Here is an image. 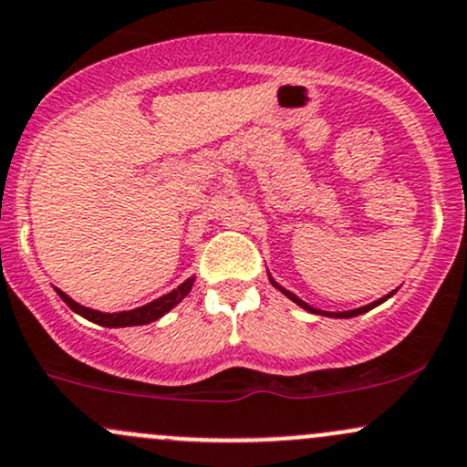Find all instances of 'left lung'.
<instances>
[{
    "label": "left lung",
    "instance_id": "obj_1",
    "mask_svg": "<svg viewBox=\"0 0 467 467\" xmlns=\"http://www.w3.org/2000/svg\"><path fill=\"white\" fill-rule=\"evenodd\" d=\"M268 277H271V275H268ZM271 284L275 288H277V291H282L284 296H286L288 299H293V302L297 304V306H302L304 311H308V313H316V316H327V317H356V316H360V313H367V311H371V308L374 306H378V304H382L385 302V299H389L391 296H394V291L389 293V296H385V297H380V299H376V302H371V304H367V306H360V308H353V311H340V313H333V311H320V308H313L311 304H306L304 302V299H299L296 293H291V291H286V288L284 286H279L277 282H275V279L271 277Z\"/></svg>",
    "mask_w": 467,
    "mask_h": 467
}]
</instances>
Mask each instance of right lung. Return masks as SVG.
Segmentation results:
<instances>
[{
	"label": "right lung",
	"instance_id": "right-lung-1",
	"mask_svg": "<svg viewBox=\"0 0 467 467\" xmlns=\"http://www.w3.org/2000/svg\"><path fill=\"white\" fill-rule=\"evenodd\" d=\"M192 284H194V277L185 279L181 286H176L174 291H170L168 296L154 299V302L145 304V306H139L134 308V311H120V313H102V311H93V308H87L82 306V304L73 302L71 297L67 296V293H62L60 288H56L57 296L65 299V304L71 311H76L78 316L87 317L89 322H96L100 324V327H109V328H120V327H140V324H150L154 320H159V317H163L165 313L171 311V308L176 306V304L181 302L185 296H188L190 291H192Z\"/></svg>",
	"mask_w": 467,
	"mask_h": 467
}]
</instances>
